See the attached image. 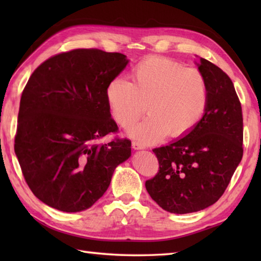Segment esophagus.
Instances as JSON below:
<instances>
[{"label": "esophagus", "mask_w": 261, "mask_h": 261, "mask_svg": "<svg viewBox=\"0 0 261 261\" xmlns=\"http://www.w3.org/2000/svg\"><path fill=\"white\" fill-rule=\"evenodd\" d=\"M132 148H134L135 150H141V149H145V146L141 145V143H139V142L134 141L132 142Z\"/></svg>", "instance_id": "obj_1"}]
</instances>
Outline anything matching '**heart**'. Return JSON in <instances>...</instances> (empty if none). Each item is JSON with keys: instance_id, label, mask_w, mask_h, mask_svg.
<instances>
[{"instance_id": "1", "label": "heart", "mask_w": 261, "mask_h": 261, "mask_svg": "<svg viewBox=\"0 0 261 261\" xmlns=\"http://www.w3.org/2000/svg\"><path fill=\"white\" fill-rule=\"evenodd\" d=\"M132 82L124 77L111 80L107 101L114 120L130 127L145 112L148 115L130 130L142 143L164 137L180 138L202 120L207 104V83L196 68L165 57H148L132 68Z\"/></svg>"}]
</instances>
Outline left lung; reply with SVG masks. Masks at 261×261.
Instances as JSON below:
<instances>
[{
    "instance_id": "left-lung-1",
    "label": "left lung",
    "mask_w": 261,
    "mask_h": 261,
    "mask_svg": "<svg viewBox=\"0 0 261 261\" xmlns=\"http://www.w3.org/2000/svg\"><path fill=\"white\" fill-rule=\"evenodd\" d=\"M207 104L194 129L168 146L154 148L159 170L146 181L149 195L170 213L197 212L223 195L243 154L241 103L233 83L218 66L199 58Z\"/></svg>"
}]
</instances>
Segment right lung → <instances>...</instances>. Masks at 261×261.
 Listing matches in <instances>:
<instances>
[{"mask_svg":"<svg viewBox=\"0 0 261 261\" xmlns=\"http://www.w3.org/2000/svg\"><path fill=\"white\" fill-rule=\"evenodd\" d=\"M129 63L120 53L74 49L33 71L22 92L14 151L28 186L41 202L80 212L107 192L131 141L99 143L118 131L107 87Z\"/></svg>","mask_w":261,"mask_h":261,"instance_id":"obj_1","label":"right lung"}]
</instances>
